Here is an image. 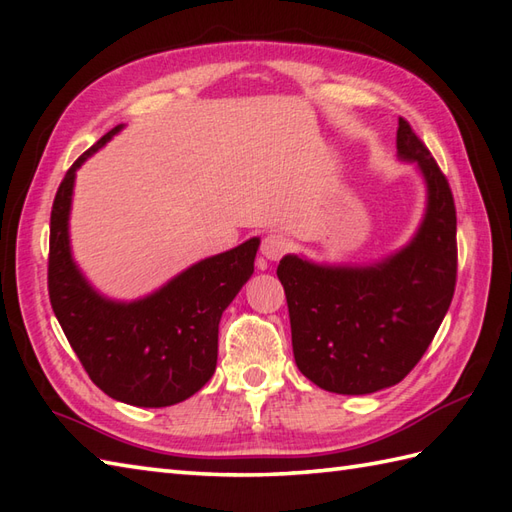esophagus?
Wrapping results in <instances>:
<instances>
[{
    "mask_svg": "<svg viewBox=\"0 0 512 512\" xmlns=\"http://www.w3.org/2000/svg\"><path fill=\"white\" fill-rule=\"evenodd\" d=\"M288 248H290V242L286 239V235L270 233L264 237V242H262V255L266 259H270V262H277V259L284 257Z\"/></svg>",
    "mask_w": 512,
    "mask_h": 512,
    "instance_id": "esophagus-1",
    "label": "esophagus"
}]
</instances>
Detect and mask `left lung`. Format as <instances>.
I'll use <instances>...</instances> for the list:
<instances>
[{"mask_svg": "<svg viewBox=\"0 0 512 512\" xmlns=\"http://www.w3.org/2000/svg\"><path fill=\"white\" fill-rule=\"evenodd\" d=\"M396 149L424 182V213L409 242L367 264L288 253L277 268L299 372L332 394L398 385L427 352L453 299L458 248L449 182L402 118Z\"/></svg>", "mask_w": 512, "mask_h": 512, "instance_id": "left-lung-1", "label": "left lung"}]
</instances>
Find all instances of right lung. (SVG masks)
Instances as JSON below:
<instances>
[{
  "mask_svg": "<svg viewBox=\"0 0 512 512\" xmlns=\"http://www.w3.org/2000/svg\"><path fill=\"white\" fill-rule=\"evenodd\" d=\"M114 127L65 173L50 215L48 290L52 310L92 383L134 407H169L209 383L222 312L255 270L259 237L204 257L132 301L92 286L74 262L70 213L76 171L123 132Z\"/></svg>",
  "mask_w": 512,
  "mask_h": 512,
  "instance_id": "1",
  "label": "right lung"
}]
</instances>
